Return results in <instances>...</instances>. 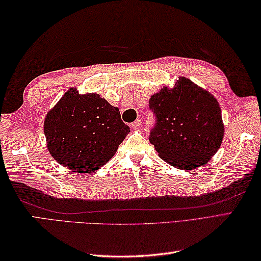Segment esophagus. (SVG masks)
Listing matches in <instances>:
<instances>
[{"label": "esophagus", "instance_id": "obj_1", "mask_svg": "<svg viewBox=\"0 0 261 261\" xmlns=\"http://www.w3.org/2000/svg\"><path fill=\"white\" fill-rule=\"evenodd\" d=\"M130 126L132 127V129H138V127H140L141 126V121L138 119V120H136L135 122H132V123L130 124Z\"/></svg>", "mask_w": 261, "mask_h": 261}]
</instances>
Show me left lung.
<instances>
[{"label":"left lung","instance_id":"left-lung-1","mask_svg":"<svg viewBox=\"0 0 261 261\" xmlns=\"http://www.w3.org/2000/svg\"><path fill=\"white\" fill-rule=\"evenodd\" d=\"M156 123L149 141L159 157L179 169L206 164L219 150L224 127L220 105L207 91L185 77L149 99Z\"/></svg>","mask_w":261,"mask_h":261}]
</instances>
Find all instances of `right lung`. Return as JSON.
I'll use <instances>...</instances> for the list:
<instances>
[{
    "label": "right lung",
    "mask_w": 261,
    "mask_h": 261,
    "mask_svg": "<svg viewBox=\"0 0 261 261\" xmlns=\"http://www.w3.org/2000/svg\"><path fill=\"white\" fill-rule=\"evenodd\" d=\"M47 147L57 162L77 173H91L114 156L130 129L119 109L98 94L67 91L46 116Z\"/></svg>",
    "instance_id": "add662e5"
}]
</instances>
